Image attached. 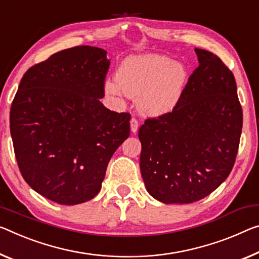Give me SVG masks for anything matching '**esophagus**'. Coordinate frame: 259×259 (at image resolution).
<instances>
[{"label":"esophagus","instance_id":"esophagus-1","mask_svg":"<svg viewBox=\"0 0 259 259\" xmlns=\"http://www.w3.org/2000/svg\"><path fill=\"white\" fill-rule=\"evenodd\" d=\"M138 125H139V124H138L137 118H136V117H131V120H130V128H131V131H133L134 134L137 131Z\"/></svg>","mask_w":259,"mask_h":259}]
</instances>
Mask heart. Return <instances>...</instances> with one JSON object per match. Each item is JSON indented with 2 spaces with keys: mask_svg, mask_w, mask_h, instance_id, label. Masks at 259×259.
<instances>
[{
  "mask_svg": "<svg viewBox=\"0 0 259 259\" xmlns=\"http://www.w3.org/2000/svg\"><path fill=\"white\" fill-rule=\"evenodd\" d=\"M121 91L138 99L139 107L150 115H162L178 105L188 79L181 63H173L166 56L146 54L130 56L118 67L115 75ZM117 86L107 83V91L117 94Z\"/></svg>",
  "mask_w": 259,
  "mask_h": 259,
  "instance_id": "1",
  "label": "heart"
}]
</instances>
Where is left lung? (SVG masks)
Masks as SVG:
<instances>
[{
    "label": "left lung",
    "instance_id": "1",
    "mask_svg": "<svg viewBox=\"0 0 259 259\" xmlns=\"http://www.w3.org/2000/svg\"><path fill=\"white\" fill-rule=\"evenodd\" d=\"M199 65L174 109L149 117L138 133L149 194L190 204L214 191L235 163L243 123L236 81L220 57L196 48Z\"/></svg>",
    "mask_w": 259,
    "mask_h": 259
}]
</instances>
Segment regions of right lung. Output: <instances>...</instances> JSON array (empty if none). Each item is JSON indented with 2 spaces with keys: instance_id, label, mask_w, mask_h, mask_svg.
Segmentation results:
<instances>
[{
  "instance_id": "obj_1",
  "label": "right lung",
  "mask_w": 259,
  "mask_h": 259,
  "mask_svg": "<svg viewBox=\"0 0 259 259\" xmlns=\"http://www.w3.org/2000/svg\"><path fill=\"white\" fill-rule=\"evenodd\" d=\"M107 52L77 46L24 73L10 108L16 160L26 183L62 205L96 197L114 152L130 135L129 113L106 108Z\"/></svg>"
}]
</instances>
